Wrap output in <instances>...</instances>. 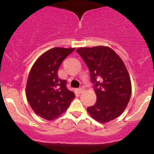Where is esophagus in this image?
I'll list each match as a JSON object with an SVG mask.
<instances>
[{"label":"esophagus","instance_id":"1","mask_svg":"<svg viewBox=\"0 0 154 154\" xmlns=\"http://www.w3.org/2000/svg\"><path fill=\"white\" fill-rule=\"evenodd\" d=\"M84 91H85L84 87H81V88H79V89H78V92H79V93H82L83 92H84Z\"/></svg>","mask_w":154,"mask_h":154}]
</instances>
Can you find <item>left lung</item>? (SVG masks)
Here are the masks:
<instances>
[{"instance_id": "obj_1", "label": "left lung", "mask_w": 154, "mask_h": 154, "mask_svg": "<svg viewBox=\"0 0 154 154\" xmlns=\"http://www.w3.org/2000/svg\"><path fill=\"white\" fill-rule=\"evenodd\" d=\"M77 53L90 70L97 100L88 111L101 123L122 114L131 96L130 76L121 58L109 47L79 48Z\"/></svg>"}]
</instances>
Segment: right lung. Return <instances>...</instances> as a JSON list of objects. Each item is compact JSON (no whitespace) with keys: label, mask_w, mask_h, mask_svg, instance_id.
<instances>
[{"label":"right lung","mask_w":154,"mask_h":154,"mask_svg":"<svg viewBox=\"0 0 154 154\" xmlns=\"http://www.w3.org/2000/svg\"><path fill=\"white\" fill-rule=\"evenodd\" d=\"M75 48H54L35 61L27 79L26 99L33 111L47 120H53L66 111L75 97L66 88V80L60 79V65Z\"/></svg>","instance_id":"add662e5"}]
</instances>
